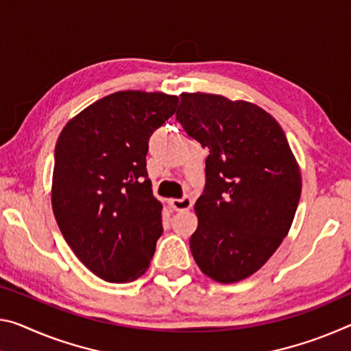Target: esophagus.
<instances>
[{"label":"esophagus","mask_w":351,"mask_h":351,"mask_svg":"<svg viewBox=\"0 0 351 351\" xmlns=\"http://www.w3.org/2000/svg\"><path fill=\"white\" fill-rule=\"evenodd\" d=\"M169 204L175 210H187V209L192 208L193 199L191 197H187V195L182 197V198H171L170 202H169Z\"/></svg>","instance_id":"34e87169"}]
</instances>
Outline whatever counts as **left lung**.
Here are the masks:
<instances>
[{
    "label": "left lung",
    "mask_w": 351,
    "mask_h": 351,
    "mask_svg": "<svg viewBox=\"0 0 351 351\" xmlns=\"http://www.w3.org/2000/svg\"><path fill=\"white\" fill-rule=\"evenodd\" d=\"M176 120L209 149L206 186L191 237L197 265L231 285L258 271L295 217L302 175L282 128L253 103L213 93H181Z\"/></svg>",
    "instance_id": "left-lung-1"
}]
</instances>
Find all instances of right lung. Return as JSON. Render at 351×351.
<instances>
[{
  "label": "right lung",
  "mask_w": 351,
  "mask_h": 351,
  "mask_svg": "<svg viewBox=\"0 0 351 351\" xmlns=\"http://www.w3.org/2000/svg\"><path fill=\"white\" fill-rule=\"evenodd\" d=\"M180 98L121 90L64 126L54 149L53 213L77 259L109 282L145 274L162 234V204L147 173L148 141Z\"/></svg>",
  "instance_id": "right-lung-1"
}]
</instances>
